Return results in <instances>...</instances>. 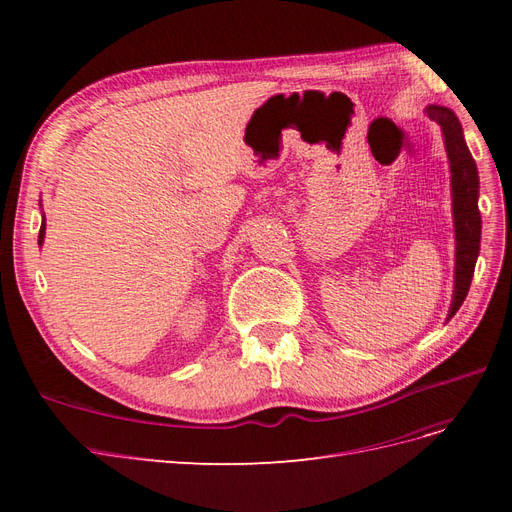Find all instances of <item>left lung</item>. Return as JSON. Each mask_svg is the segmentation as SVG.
I'll return each mask as SVG.
<instances>
[{"label":"left lung","mask_w":512,"mask_h":512,"mask_svg":"<svg viewBox=\"0 0 512 512\" xmlns=\"http://www.w3.org/2000/svg\"><path fill=\"white\" fill-rule=\"evenodd\" d=\"M425 115L436 121L451 166V198L455 226V288L446 320H451L466 301L480 252V211H478V170L463 138L461 123L451 108L429 104Z\"/></svg>","instance_id":"8db88e82"}]
</instances>
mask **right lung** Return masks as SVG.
<instances>
[{
    "label": "right lung",
    "mask_w": 512,
    "mask_h": 512,
    "mask_svg": "<svg viewBox=\"0 0 512 512\" xmlns=\"http://www.w3.org/2000/svg\"><path fill=\"white\" fill-rule=\"evenodd\" d=\"M44 230H46V224H44V213H42V226H40V235H38V245L44 243Z\"/></svg>",
    "instance_id": "right-lung-1"
}]
</instances>
